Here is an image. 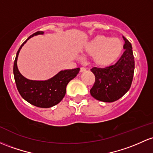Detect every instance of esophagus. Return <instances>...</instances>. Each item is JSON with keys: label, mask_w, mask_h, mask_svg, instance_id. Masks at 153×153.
<instances>
[{"label": "esophagus", "mask_w": 153, "mask_h": 153, "mask_svg": "<svg viewBox=\"0 0 153 153\" xmlns=\"http://www.w3.org/2000/svg\"><path fill=\"white\" fill-rule=\"evenodd\" d=\"M85 68H83V67H82V68H80V73H83V72H85Z\"/></svg>", "instance_id": "34e87169"}]
</instances>
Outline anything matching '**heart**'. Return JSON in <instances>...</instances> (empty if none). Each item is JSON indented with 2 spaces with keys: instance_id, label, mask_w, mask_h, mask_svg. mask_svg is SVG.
Wrapping results in <instances>:
<instances>
[{
  "instance_id": "b5f03b06",
  "label": "heart",
  "mask_w": 153,
  "mask_h": 153,
  "mask_svg": "<svg viewBox=\"0 0 153 153\" xmlns=\"http://www.w3.org/2000/svg\"><path fill=\"white\" fill-rule=\"evenodd\" d=\"M124 51V43L119 38L98 35L87 42L82 53L91 56L92 65L98 68H107L117 62Z\"/></svg>"
}]
</instances>
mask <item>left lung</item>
I'll list each match as a JSON object with an SVG mask.
<instances>
[{
    "label": "left lung",
    "mask_w": 153,
    "mask_h": 153,
    "mask_svg": "<svg viewBox=\"0 0 153 153\" xmlns=\"http://www.w3.org/2000/svg\"><path fill=\"white\" fill-rule=\"evenodd\" d=\"M123 55L114 65L107 68H94L95 83L90 94L94 98L105 102H112L121 98L131 85L134 73L132 46L125 37Z\"/></svg>",
    "instance_id": "left-lung-1"
}]
</instances>
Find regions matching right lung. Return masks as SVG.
Segmentation results:
<instances>
[{
    "instance_id": "right-lung-1",
    "label": "right lung",
    "mask_w": 153,
    "mask_h": 153,
    "mask_svg": "<svg viewBox=\"0 0 153 153\" xmlns=\"http://www.w3.org/2000/svg\"><path fill=\"white\" fill-rule=\"evenodd\" d=\"M44 32L33 33L19 47L14 63V75L16 88L20 95L31 105L41 108H48L57 105L66 94L67 85L76 77L80 68L61 70L54 76L46 80H30L23 76L17 67V59L21 48L32 37L43 35Z\"/></svg>"
}]
</instances>
